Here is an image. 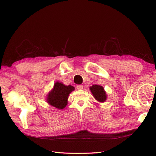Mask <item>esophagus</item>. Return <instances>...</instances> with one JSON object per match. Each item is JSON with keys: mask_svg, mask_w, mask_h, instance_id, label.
Instances as JSON below:
<instances>
[{"mask_svg": "<svg viewBox=\"0 0 156 156\" xmlns=\"http://www.w3.org/2000/svg\"><path fill=\"white\" fill-rule=\"evenodd\" d=\"M76 88H77V90H83V86L81 85V84H78V85H77Z\"/></svg>", "mask_w": 156, "mask_h": 156, "instance_id": "1", "label": "esophagus"}]
</instances>
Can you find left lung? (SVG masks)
Listing matches in <instances>:
<instances>
[{"instance_id":"left-lung-1","label":"left lung","mask_w":156,"mask_h":156,"mask_svg":"<svg viewBox=\"0 0 156 156\" xmlns=\"http://www.w3.org/2000/svg\"><path fill=\"white\" fill-rule=\"evenodd\" d=\"M89 88L90 90L92 92L94 98H95V100L97 101L100 103H103L107 100V93L105 91L104 88L102 86L98 85V84H94V85H92Z\"/></svg>"}]
</instances>
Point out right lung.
Wrapping results in <instances>:
<instances>
[{"label": "right lung", "mask_w": 156, "mask_h": 156, "mask_svg": "<svg viewBox=\"0 0 156 156\" xmlns=\"http://www.w3.org/2000/svg\"><path fill=\"white\" fill-rule=\"evenodd\" d=\"M75 88L72 85H65L62 83L56 81L53 88L48 94L46 101L51 106L58 109H63L68 105V99L69 94Z\"/></svg>", "instance_id": "1"}]
</instances>
